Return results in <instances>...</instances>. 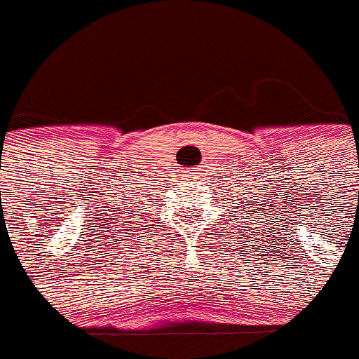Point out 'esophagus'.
<instances>
[{
    "instance_id": "1",
    "label": "esophagus",
    "mask_w": 359,
    "mask_h": 359,
    "mask_svg": "<svg viewBox=\"0 0 359 359\" xmlns=\"http://www.w3.org/2000/svg\"><path fill=\"white\" fill-rule=\"evenodd\" d=\"M203 170L201 168H194V170H189V173L186 175V177H189V180H194V184L195 182H201V179H203Z\"/></svg>"
}]
</instances>
